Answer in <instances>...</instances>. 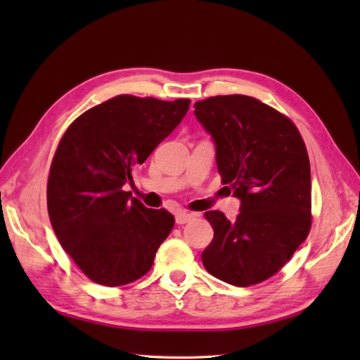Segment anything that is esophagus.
<instances>
[{
  "label": "esophagus",
  "instance_id": "34e87169",
  "mask_svg": "<svg viewBox=\"0 0 360 360\" xmlns=\"http://www.w3.org/2000/svg\"><path fill=\"white\" fill-rule=\"evenodd\" d=\"M176 218V224H186L188 221H192L193 218H196L195 213H187V212H178L174 215Z\"/></svg>",
  "mask_w": 360,
  "mask_h": 360
}]
</instances>
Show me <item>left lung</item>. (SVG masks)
Returning <instances> with one entry per match:
<instances>
[{
    "label": "left lung",
    "mask_w": 360,
    "mask_h": 360,
    "mask_svg": "<svg viewBox=\"0 0 360 360\" xmlns=\"http://www.w3.org/2000/svg\"><path fill=\"white\" fill-rule=\"evenodd\" d=\"M217 150L223 184L241 201L235 221L204 217L213 240L202 264L213 277L246 288L277 274L311 229V167L297 127L254 97L217 96L195 103Z\"/></svg>",
    "instance_id": "8db88e82"
}]
</instances>
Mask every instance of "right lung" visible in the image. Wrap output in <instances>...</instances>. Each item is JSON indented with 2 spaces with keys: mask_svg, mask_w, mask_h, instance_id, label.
I'll use <instances>...</instances> for the list:
<instances>
[{
  "mask_svg": "<svg viewBox=\"0 0 360 360\" xmlns=\"http://www.w3.org/2000/svg\"><path fill=\"white\" fill-rule=\"evenodd\" d=\"M188 98L174 102L117 96L83 112L52 159L48 212L57 238L88 278L128 285L147 274L174 218L125 192L131 167L181 124Z\"/></svg>",
  "mask_w": 360,
  "mask_h": 360,
  "instance_id": "right-lung-1",
  "label": "right lung"
}]
</instances>
